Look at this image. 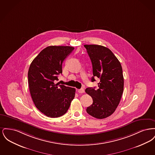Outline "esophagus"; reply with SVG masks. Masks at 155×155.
I'll return each instance as SVG.
<instances>
[{"instance_id": "esophagus-1", "label": "esophagus", "mask_w": 155, "mask_h": 155, "mask_svg": "<svg viewBox=\"0 0 155 155\" xmlns=\"http://www.w3.org/2000/svg\"><path fill=\"white\" fill-rule=\"evenodd\" d=\"M78 93H80V94H82V93H84V92H85V91H84V89L81 88L78 90Z\"/></svg>"}]
</instances>
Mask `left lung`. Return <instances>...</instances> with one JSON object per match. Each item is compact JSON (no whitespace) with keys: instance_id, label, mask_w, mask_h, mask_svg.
Returning a JSON list of instances; mask_svg holds the SVG:
<instances>
[{"instance_id":"left-lung-1","label":"left lung","mask_w":155,"mask_h":155,"mask_svg":"<svg viewBox=\"0 0 155 155\" xmlns=\"http://www.w3.org/2000/svg\"><path fill=\"white\" fill-rule=\"evenodd\" d=\"M91 59L93 77L99 78L98 89L87 88L85 92L93 99L87 112L95 118L102 119L111 115L118 106L124 89L123 69L117 58L110 50L101 45H85Z\"/></svg>"}]
</instances>
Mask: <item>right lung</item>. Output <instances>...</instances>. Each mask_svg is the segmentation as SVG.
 Wrapping results in <instances>:
<instances>
[{
    "label": "right lung",
    "instance_id": "obj_1",
    "mask_svg": "<svg viewBox=\"0 0 155 155\" xmlns=\"http://www.w3.org/2000/svg\"><path fill=\"white\" fill-rule=\"evenodd\" d=\"M72 46H50L40 52L30 64L28 84L37 109L45 116L64 115L75 96V89L54 84L62 73V63L74 50Z\"/></svg>",
    "mask_w": 155,
    "mask_h": 155
}]
</instances>
